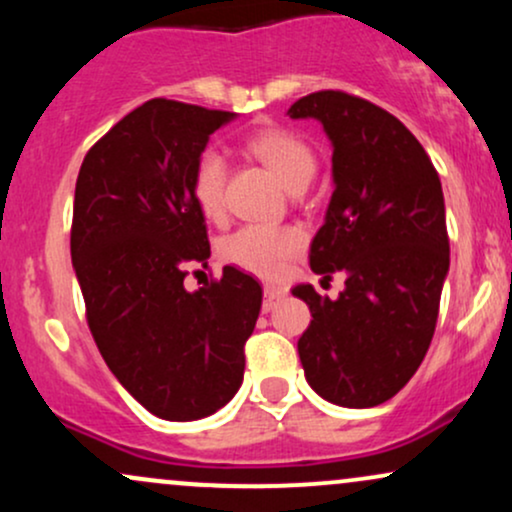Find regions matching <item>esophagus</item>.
Here are the masks:
<instances>
[{
    "instance_id": "1",
    "label": "esophagus",
    "mask_w": 512,
    "mask_h": 512,
    "mask_svg": "<svg viewBox=\"0 0 512 512\" xmlns=\"http://www.w3.org/2000/svg\"><path fill=\"white\" fill-rule=\"evenodd\" d=\"M281 298H284V289H279V286H264V303H262L264 313H269Z\"/></svg>"
}]
</instances>
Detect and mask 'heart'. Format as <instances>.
<instances>
[{
    "label": "heart",
    "mask_w": 512,
    "mask_h": 512,
    "mask_svg": "<svg viewBox=\"0 0 512 512\" xmlns=\"http://www.w3.org/2000/svg\"><path fill=\"white\" fill-rule=\"evenodd\" d=\"M245 149L260 158L289 190H298L313 180L315 151L298 134L281 127H262L245 139ZM226 158L221 151L204 149L192 168V197L207 219H219L226 192ZM303 245V233L296 226L245 223L221 240V260L257 276H276L286 260Z\"/></svg>",
    "instance_id": "heart-1"
}]
</instances>
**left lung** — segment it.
<instances>
[{
    "instance_id": "left-lung-1",
    "label": "left lung",
    "mask_w": 512,
    "mask_h": 512,
    "mask_svg": "<svg viewBox=\"0 0 512 512\" xmlns=\"http://www.w3.org/2000/svg\"><path fill=\"white\" fill-rule=\"evenodd\" d=\"M315 117L332 139L334 192L310 245L322 279L346 276L337 301L310 284L298 339L305 378L339 407H378L424 361L436 332L450 240L438 170L395 115L346 91H315L289 108Z\"/></svg>"
}]
</instances>
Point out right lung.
<instances>
[{"instance_id":"1","label":"right lung","mask_w":512,"mask_h":512,"mask_svg":"<svg viewBox=\"0 0 512 512\" xmlns=\"http://www.w3.org/2000/svg\"><path fill=\"white\" fill-rule=\"evenodd\" d=\"M231 117L151 98L88 149L76 178L72 262L88 330L122 387L166 421L231 402L262 308V286L236 267L182 286L211 255L192 168Z\"/></svg>"}]
</instances>
